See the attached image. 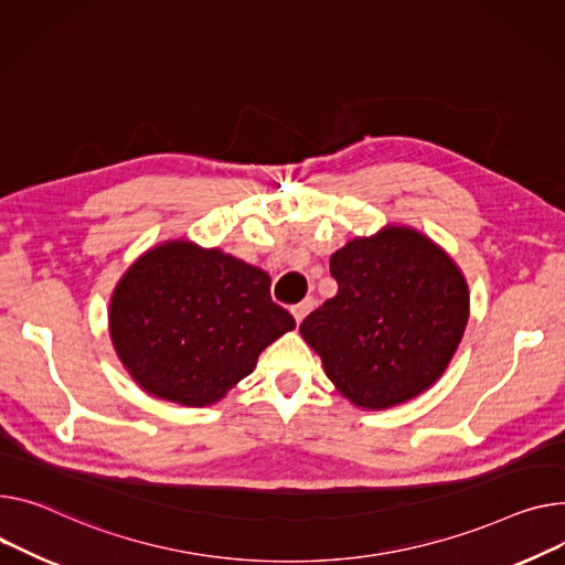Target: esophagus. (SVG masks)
Listing matches in <instances>:
<instances>
[{
  "label": "esophagus",
  "mask_w": 565,
  "mask_h": 565,
  "mask_svg": "<svg viewBox=\"0 0 565 565\" xmlns=\"http://www.w3.org/2000/svg\"><path fill=\"white\" fill-rule=\"evenodd\" d=\"M311 309H313V299H302V302H299V305H292V307H290V313H292L295 322L299 324V322H302V320L309 316Z\"/></svg>",
  "instance_id": "34e87169"
}]
</instances>
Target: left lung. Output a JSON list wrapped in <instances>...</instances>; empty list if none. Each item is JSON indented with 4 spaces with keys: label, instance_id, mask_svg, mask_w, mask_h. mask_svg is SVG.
<instances>
[{
    "label": "left lung",
    "instance_id": "left-lung-1",
    "mask_svg": "<svg viewBox=\"0 0 565 565\" xmlns=\"http://www.w3.org/2000/svg\"><path fill=\"white\" fill-rule=\"evenodd\" d=\"M335 297L299 324L327 377L361 408L427 391L452 361L470 316L463 273L425 234L388 224L333 252Z\"/></svg>",
    "mask_w": 565,
    "mask_h": 565
}]
</instances>
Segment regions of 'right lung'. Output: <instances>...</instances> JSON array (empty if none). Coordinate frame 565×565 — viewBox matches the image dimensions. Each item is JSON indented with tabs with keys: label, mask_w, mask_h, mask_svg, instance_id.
I'll return each instance as SVG.
<instances>
[{
	"label": "right lung",
	"mask_w": 565,
	"mask_h": 565,
	"mask_svg": "<svg viewBox=\"0 0 565 565\" xmlns=\"http://www.w3.org/2000/svg\"><path fill=\"white\" fill-rule=\"evenodd\" d=\"M108 329L142 391L209 406L245 380L295 320L273 302L270 277L260 268L191 241H168L118 281Z\"/></svg>",
	"instance_id": "right-lung-1"
}]
</instances>
